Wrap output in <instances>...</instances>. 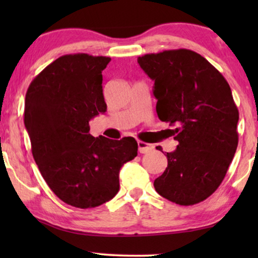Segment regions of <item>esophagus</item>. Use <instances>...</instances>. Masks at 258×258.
Segmentation results:
<instances>
[{
  "label": "esophagus",
  "instance_id": "34e87169",
  "mask_svg": "<svg viewBox=\"0 0 258 258\" xmlns=\"http://www.w3.org/2000/svg\"><path fill=\"white\" fill-rule=\"evenodd\" d=\"M137 146H139V151L141 154L150 153V151L154 149V147L151 146V144L142 142V141H137Z\"/></svg>",
  "mask_w": 258,
  "mask_h": 258
}]
</instances>
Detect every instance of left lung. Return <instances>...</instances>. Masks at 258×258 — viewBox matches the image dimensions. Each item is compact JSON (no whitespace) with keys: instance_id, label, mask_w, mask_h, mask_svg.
<instances>
[{"instance_id":"obj_1","label":"left lung","mask_w":258,"mask_h":258,"mask_svg":"<svg viewBox=\"0 0 258 258\" xmlns=\"http://www.w3.org/2000/svg\"><path fill=\"white\" fill-rule=\"evenodd\" d=\"M137 62L155 81L157 116L175 126L170 132L178 142L165 155L168 167L155 179V190L179 206L202 202L220 186L237 149L238 109L230 87L189 49L146 54Z\"/></svg>"}]
</instances>
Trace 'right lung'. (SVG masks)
<instances>
[{
	"label": "right lung",
	"instance_id": "right-lung-1",
	"mask_svg": "<svg viewBox=\"0 0 258 258\" xmlns=\"http://www.w3.org/2000/svg\"><path fill=\"white\" fill-rule=\"evenodd\" d=\"M110 57L63 55L31 81L24 125L42 177L63 202L101 206L119 189L118 172L137 156L134 137L115 141L89 134V121L107 111L102 72Z\"/></svg>",
	"mask_w": 258,
	"mask_h": 258
}]
</instances>
